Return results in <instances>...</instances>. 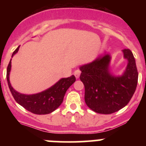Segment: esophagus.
I'll return each instance as SVG.
<instances>
[{
    "mask_svg": "<svg viewBox=\"0 0 146 146\" xmlns=\"http://www.w3.org/2000/svg\"><path fill=\"white\" fill-rule=\"evenodd\" d=\"M80 74H81V71L80 70V69H77V70L74 71V76H75L76 78H79Z\"/></svg>",
    "mask_w": 146,
    "mask_h": 146,
    "instance_id": "1",
    "label": "esophagus"
}]
</instances>
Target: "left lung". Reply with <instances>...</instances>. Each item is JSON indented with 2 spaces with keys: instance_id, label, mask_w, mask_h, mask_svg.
I'll use <instances>...</instances> for the list:
<instances>
[{
  "instance_id": "1",
  "label": "left lung",
  "mask_w": 146,
  "mask_h": 146,
  "mask_svg": "<svg viewBox=\"0 0 146 146\" xmlns=\"http://www.w3.org/2000/svg\"><path fill=\"white\" fill-rule=\"evenodd\" d=\"M128 60L122 75H113L110 70L111 56L107 52L94 61L80 67V79L85 86V102L93 111L111 114L124 108L136 90L138 72L134 55L129 49L122 50Z\"/></svg>"
}]
</instances>
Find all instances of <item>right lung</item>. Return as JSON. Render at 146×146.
I'll return each mask as SVG.
<instances>
[{"label": "right lung", "mask_w": 146, "mask_h": 146, "mask_svg": "<svg viewBox=\"0 0 146 146\" xmlns=\"http://www.w3.org/2000/svg\"><path fill=\"white\" fill-rule=\"evenodd\" d=\"M20 46L14 51L11 58L18 52ZM11 59L7 67L6 79L8 86L15 101L31 113L37 115H45L52 113L63 102L64 97L69 88L76 80L74 75L67 78H61L55 85L45 91L35 94H23L13 88L10 83L9 74L11 67Z\"/></svg>", "instance_id": "obj_1"}]
</instances>
